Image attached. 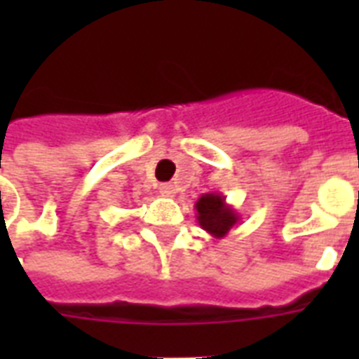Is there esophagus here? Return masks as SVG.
<instances>
[{"mask_svg": "<svg viewBox=\"0 0 359 359\" xmlns=\"http://www.w3.org/2000/svg\"><path fill=\"white\" fill-rule=\"evenodd\" d=\"M160 194H162L163 197H175L177 190H175L173 184H162L160 186Z\"/></svg>", "mask_w": 359, "mask_h": 359, "instance_id": "1", "label": "esophagus"}]
</instances>
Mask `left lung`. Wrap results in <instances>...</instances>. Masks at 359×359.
<instances>
[{"label":"left lung","instance_id":"obj_1","mask_svg":"<svg viewBox=\"0 0 359 359\" xmlns=\"http://www.w3.org/2000/svg\"><path fill=\"white\" fill-rule=\"evenodd\" d=\"M196 218L201 229L207 231L214 238H224L229 235V231L242 219L235 208L225 203V196L216 191L203 194L196 201Z\"/></svg>","mask_w":359,"mask_h":359}]
</instances>
